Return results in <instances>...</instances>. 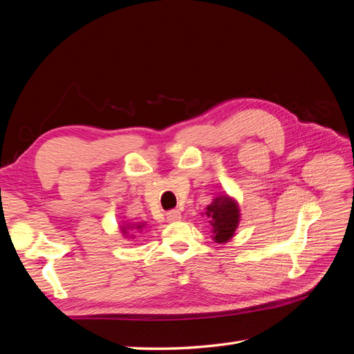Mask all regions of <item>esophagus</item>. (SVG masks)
Instances as JSON below:
<instances>
[{
    "mask_svg": "<svg viewBox=\"0 0 354 354\" xmlns=\"http://www.w3.org/2000/svg\"><path fill=\"white\" fill-rule=\"evenodd\" d=\"M167 220H168L169 223L181 220V212H180L178 209H171V211H168V212H167Z\"/></svg>",
    "mask_w": 354,
    "mask_h": 354,
    "instance_id": "obj_1",
    "label": "esophagus"
}]
</instances>
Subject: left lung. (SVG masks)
<instances>
[{"label": "left lung", "mask_w": 354, "mask_h": 354, "mask_svg": "<svg viewBox=\"0 0 354 354\" xmlns=\"http://www.w3.org/2000/svg\"><path fill=\"white\" fill-rule=\"evenodd\" d=\"M205 216L212 226V239L217 243H226L234 236L241 220L236 201L227 195L218 196L207 207Z\"/></svg>", "instance_id": "obj_1"}]
</instances>
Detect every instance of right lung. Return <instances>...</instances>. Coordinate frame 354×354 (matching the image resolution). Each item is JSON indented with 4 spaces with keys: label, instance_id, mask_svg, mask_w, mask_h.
Returning <instances> with one entry per match:
<instances>
[{
    "label": "right lung",
    "instance_id": "1",
    "mask_svg": "<svg viewBox=\"0 0 354 354\" xmlns=\"http://www.w3.org/2000/svg\"><path fill=\"white\" fill-rule=\"evenodd\" d=\"M145 227V223H137V224H127V226H122V233L127 236V230L128 229H136L138 232H142Z\"/></svg>",
    "mask_w": 354,
    "mask_h": 354
}]
</instances>
